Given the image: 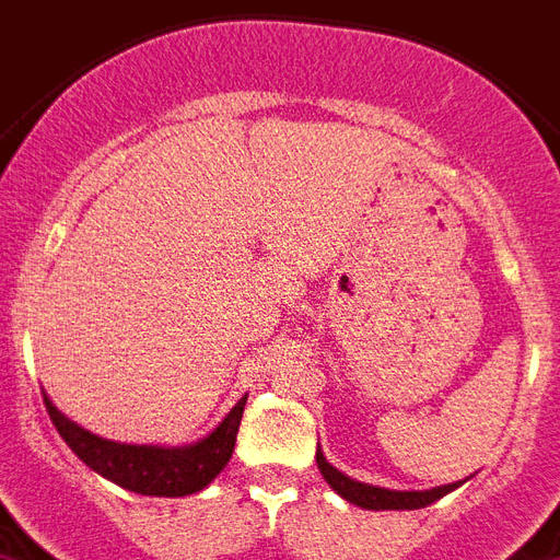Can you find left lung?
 <instances>
[{
  "label": "left lung",
  "instance_id": "1",
  "mask_svg": "<svg viewBox=\"0 0 560 560\" xmlns=\"http://www.w3.org/2000/svg\"><path fill=\"white\" fill-rule=\"evenodd\" d=\"M317 469L323 472L326 483L335 489L337 495L346 498L349 503L360 506V510H423L429 503L441 501L443 495H450L455 492L464 480H457V483H446V487H432V489H412V492H400V489H386V487H372V483H360V480L349 478L340 469L326 460V455L317 446Z\"/></svg>",
  "mask_w": 560,
  "mask_h": 560
}]
</instances>
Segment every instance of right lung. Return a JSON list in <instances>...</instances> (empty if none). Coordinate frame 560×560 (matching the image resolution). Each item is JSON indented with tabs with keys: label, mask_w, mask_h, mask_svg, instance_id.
Wrapping results in <instances>:
<instances>
[{
	"label": "right lung",
	"mask_w": 560,
	"mask_h": 560,
	"mask_svg": "<svg viewBox=\"0 0 560 560\" xmlns=\"http://www.w3.org/2000/svg\"><path fill=\"white\" fill-rule=\"evenodd\" d=\"M248 395H243L231 412L217 423L206 438L186 443V446H154V443H117L105 441L73 423L59 412L54 400L45 395V406L62 441L103 478L114 480L117 487L154 498H183L206 489L217 475L223 472L237 443L240 420L246 409Z\"/></svg>",
	"instance_id": "obj_1"
}]
</instances>
